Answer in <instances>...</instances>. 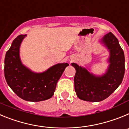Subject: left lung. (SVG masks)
<instances>
[{"label":"left lung","mask_w":129,"mask_h":129,"mask_svg":"<svg viewBox=\"0 0 129 129\" xmlns=\"http://www.w3.org/2000/svg\"><path fill=\"white\" fill-rule=\"evenodd\" d=\"M101 42L110 52V64L105 74L96 76L86 68L72 63L76 69L75 91L79 98L84 101L99 102L105 100L119 86L125 74V55L118 39L109 32Z\"/></svg>","instance_id":"left-lung-1"}]
</instances>
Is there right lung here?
<instances>
[{
	"instance_id": "right-lung-1",
	"label": "right lung",
	"mask_w": 129,
	"mask_h": 129,
	"mask_svg": "<svg viewBox=\"0 0 129 129\" xmlns=\"http://www.w3.org/2000/svg\"><path fill=\"white\" fill-rule=\"evenodd\" d=\"M26 35L13 40L6 53L4 76L8 85L19 98L28 101H41L51 98L57 83L69 64L59 63L42 73H35L24 66L19 56V48Z\"/></svg>"
}]
</instances>
